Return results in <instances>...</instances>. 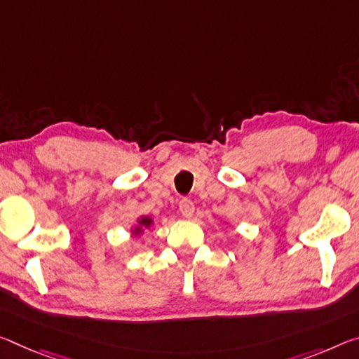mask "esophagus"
<instances>
[{
  "instance_id": "1",
  "label": "esophagus",
  "mask_w": 359,
  "mask_h": 359,
  "mask_svg": "<svg viewBox=\"0 0 359 359\" xmlns=\"http://www.w3.org/2000/svg\"><path fill=\"white\" fill-rule=\"evenodd\" d=\"M179 209L185 219H191L193 214H195V204L189 198H182L179 203Z\"/></svg>"
}]
</instances>
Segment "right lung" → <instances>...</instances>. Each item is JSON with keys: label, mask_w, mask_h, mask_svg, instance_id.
<instances>
[{"label": "right lung", "mask_w": 359, "mask_h": 359, "mask_svg": "<svg viewBox=\"0 0 359 359\" xmlns=\"http://www.w3.org/2000/svg\"><path fill=\"white\" fill-rule=\"evenodd\" d=\"M155 224V219L150 217V215H140L135 220V224L130 226V235L133 236H142L145 233V230H149Z\"/></svg>", "instance_id": "right-lung-1"}]
</instances>
